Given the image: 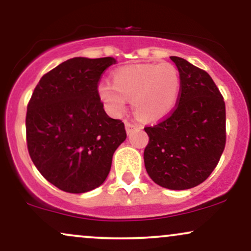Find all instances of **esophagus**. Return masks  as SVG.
Masks as SVG:
<instances>
[{
  "mask_svg": "<svg viewBox=\"0 0 251 251\" xmlns=\"http://www.w3.org/2000/svg\"><path fill=\"white\" fill-rule=\"evenodd\" d=\"M134 127H137L134 124H132L129 122H125V128H126V132H127V133H129V132H131Z\"/></svg>",
  "mask_w": 251,
  "mask_h": 251,
  "instance_id": "1",
  "label": "esophagus"
}]
</instances>
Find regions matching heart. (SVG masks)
I'll return each mask as SVG.
<instances>
[{
  "label": "heart",
  "instance_id": "heart-1",
  "mask_svg": "<svg viewBox=\"0 0 251 251\" xmlns=\"http://www.w3.org/2000/svg\"><path fill=\"white\" fill-rule=\"evenodd\" d=\"M180 91V76L170 62L140 63L113 73V85L101 82L98 94L109 113L118 116L132 99L134 112L146 122L158 120L174 109Z\"/></svg>",
  "mask_w": 251,
  "mask_h": 251
}]
</instances>
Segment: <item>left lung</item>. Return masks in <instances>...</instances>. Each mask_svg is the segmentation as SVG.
<instances>
[{"instance_id": "8db88e82", "label": "left lung", "mask_w": 251, "mask_h": 251, "mask_svg": "<svg viewBox=\"0 0 251 251\" xmlns=\"http://www.w3.org/2000/svg\"><path fill=\"white\" fill-rule=\"evenodd\" d=\"M180 76L176 106L162 122L144 127V163L151 179L171 190L200 185L226 148V102L214 80L186 60L171 56Z\"/></svg>"}]
</instances>
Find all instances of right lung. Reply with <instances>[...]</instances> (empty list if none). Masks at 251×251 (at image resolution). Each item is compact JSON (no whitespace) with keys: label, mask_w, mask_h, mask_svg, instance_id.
Segmentation results:
<instances>
[{"label":"right lung","mask_w":251,"mask_h":251,"mask_svg":"<svg viewBox=\"0 0 251 251\" xmlns=\"http://www.w3.org/2000/svg\"><path fill=\"white\" fill-rule=\"evenodd\" d=\"M113 57H73L46 73L27 106V148L40 174L56 188L82 194L105 181L118 146L122 120L106 114L98 94Z\"/></svg>","instance_id":"right-lung-1"}]
</instances>
